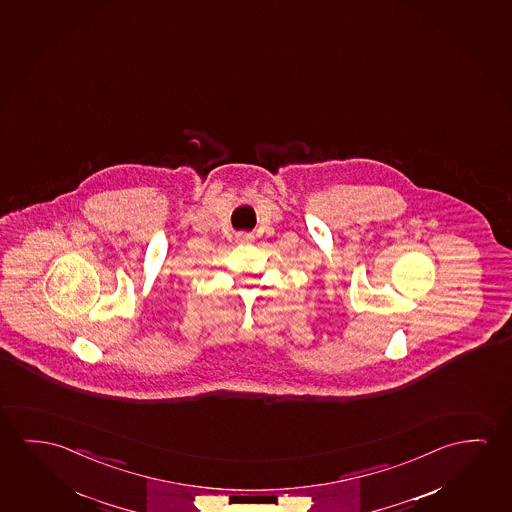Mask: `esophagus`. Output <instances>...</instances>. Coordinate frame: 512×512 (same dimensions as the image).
I'll return each instance as SVG.
<instances>
[{"label":"esophagus","instance_id":"obj_1","mask_svg":"<svg viewBox=\"0 0 512 512\" xmlns=\"http://www.w3.org/2000/svg\"><path fill=\"white\" fill-rule=\"evenodd\" d=\"M236 241L239 244L252 243L253 236L248 234V232H239V234H236Z\"/></svg>","mask_w":512,"mask_h":512}]
</instances>
